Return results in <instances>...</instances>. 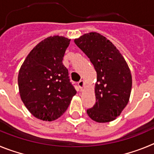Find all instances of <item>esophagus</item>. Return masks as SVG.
I'll list each match as a JSON object with an SVG mask.
<instances>
[{
	"label": "esophagus",
	"instance_id": "esophagus-1",
	"mask_svg": "<svg viewBox=\"0 0 154 154\" xmlns=\"http://www.w3.org/2000/svg\"><path fill=\"white\" fill-rule=\"evenodd\" d=\"M78 85H79V87L80 89L82 90L84 88V86H85V82H84L83 80H80V81L79 82Z\"/></svg>",
	"mask_w": 154,
	"mask_h": 154
}]
</instances>
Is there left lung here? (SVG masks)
<instances>
[{
  "mask_svg": "<svg viewBox=\"0 0 154 154\" xmlns=\"http://www.w3.org/2000/svg\"><path fill=\"white\" fill-rule=\"evenodd\" d=\"M90 59L97 74L96 103L87 114L97 123L116 119L126 106L132 89L130 69L120 51L106 37L90 32L74 40Z\"/></svg>",
  "mask_w": 154,
  "mask_h": 154,
  "instance_id": "obj_1",
  "label": "left lung"
}]
</instances>
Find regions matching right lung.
Returning a JSON list of instances; mask_svg holds the SVG:
<instances>
[{
	"mask_svg": "<svg viewBox=\"0 0 154 154\" xmlns=\"http://www.w3.org/2000/svg\"><path fill=\"white\" fill-rule=\"evenodd\" d=\"M71 39L54 35L39 42L19 70L20 96L37 119L53 121L66 111L76 91L62 63Z\"/></svg>",
	"mask_w": 154,
	"mask_h": 154,
	"instance_id": "right-lung-1",
	"label": "right lung"
}]
</instances>
